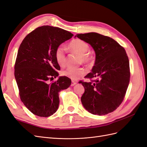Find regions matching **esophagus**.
<instances>
[{"label":"esophagus","instance_id":"obj_1","mask_svg":"<svg viewBox=\"0 0 147 147\" xmlns=\"http://www.w3.org/2000/svg\"><path fill=\"white\" fill-rule=\"evenodd\" d=\"M76 84H77V82H76L72 81V82H71V86H75Z\"/></svg>","mask_w":147,"mask_h":147}]
</instances>
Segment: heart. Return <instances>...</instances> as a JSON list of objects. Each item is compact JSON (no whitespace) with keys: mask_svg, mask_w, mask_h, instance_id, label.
Instances as JSON below:
<instances>
[{"mask_svg":"<svg viewBox=\"0 0 147 147\" xmlns=\"http://www.w3.org/2000/svg\"><path fill=\"white\" fill-rule=\"evenodd\" d=\"M69 48L71 51L78 55L79 63L90 65L93 61V56L89 51L90 45L86 42L80 39H75L71 41L69 44ZM55 59L60 66H64L65 64L66 56L65 50L64 46L59 45L57 47L55 53ZM85 74V71L82 67H68L62 71V74L74 80H77L83 77Z\"/></svg>","mask_w":147,"mask_h":147,"instance_id":"heart-1","label":"heart"}]
</instances>
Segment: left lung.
<instances>
[{
	"label": "left lung",
	"mask_w": 147,
	"mask_h": 147,
	"mask_svg": "<svg viewBox=\"0 0 147 147\" xmlns=\"http://www.w3.org/2000/svg\"><path fill=\"white\" fill-rule=\"evenodd\" d=\"M76 36L90 44L96 53L92 72L85 77L95 80L79 82L84 88L82 103L93 115L112 112L122 103L129 83V62L126 51L113 38L98 33Z\"/></svg>",
	"instance_id": "left-lung-1"
}]
</instances>
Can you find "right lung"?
<instances>
[{
  "label": "right lung",
  "instance_id": "1",
  "mask_svg": "<svg viewBox=\"0 0 147 147\" xmlns=\"http://www.w3.org/2000/svg\"><path fill=\"white\" fill-rule=\"evenodd\" d=\"M73 34L50 26L38 27L26 35L21 43L15 64V77L24 105L33 114L48 117L59 104V92L71 84V80L58 77L61 69L55 59L56 48Z\"/></svg>",
  "mask_w": 147,
  "mask_h": 147
}]
</instances>
